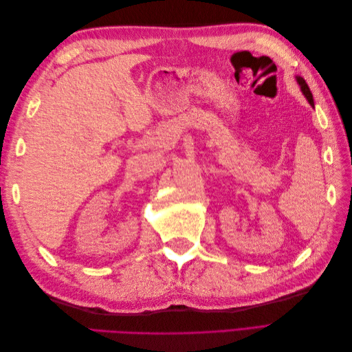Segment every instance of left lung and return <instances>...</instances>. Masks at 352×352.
Masks as SVG:
<instances>
[{"mask_svg": "<svg viewBox=\"0 0 352 352\" xmlns=\"http://www.w3.org/2000/svg\"><path fill=\"white\" fill-rule=\"evenodd\" d=\"M295 79H296V83L300 85V88H301V92L304 94V97L307 98V101L310 102V105H311V107L314 109V100H313V94H311L310 88H308L307 82H305V80H304V78H301V76H295Z\"/></svg>", "mask_w": 352, "mask_h": 352, "instance_id": "1", "label": "left lung"}]
</instances>
